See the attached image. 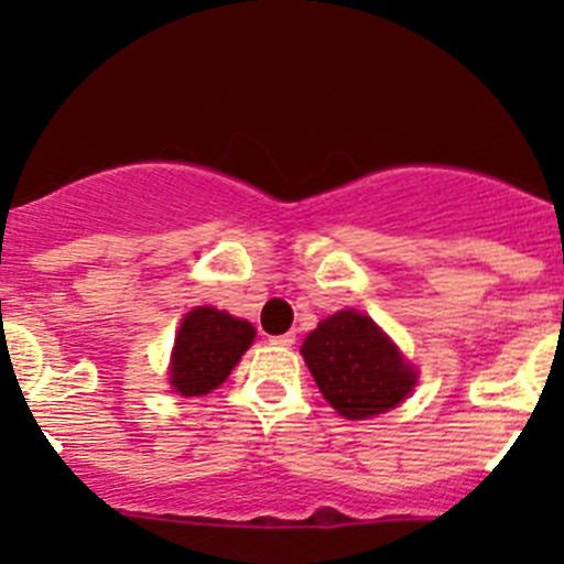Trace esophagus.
Masks as SVG:
<instances>
[{
  "instance_id": "34e87169",
  "label": "esophagus",
  "mask_w": 564,
  "mask_h": 564,
  "mask_svg": "<svg viewBox=\"0 0 564 564\" xmlns=\"http://www.w3.org/2000/svg\"><path fill=\"white\" fill-rule=\"evenodd\" d=\"M270 341H273V345H278V347H291V345H294V341H296V336L289 332V334L273 336V339H270Z\"/></svg>"
}]
</instances>
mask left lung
<instances>
[{
	"mask_svg": "<svg viewBox=\"0 0 564 564\" xmlns=\"http://www.w3.org/2000/svg\"><path fill=\"white\" fill-rule=\"evenodd\" d=\"M302 358L323 398L345 419H371L400 405L416 368L368 315L339 310L302 341Z\"/></svg>",
	"mask_w": 564,
	"mask_h": 564,
	"instance_id": "1",
	"label": "left lung"
}]
</instances>
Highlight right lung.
<instances>
[{"label": "right lung", "instance_id": "obj_1", "mask_svg": "<svg viewBox=\"0 0 564 564\" xmlns=\"http://www.w3.org/2000/svg\"><path fill=\"white\" fill-rule=\"evenodd\" d=\"M254 326L215 307H196L174 336L170 384L183 398L217 390L246 349L254 341Z\"/></svg>", "mask_w": 564, "mask_h": 564}]
</instances>
